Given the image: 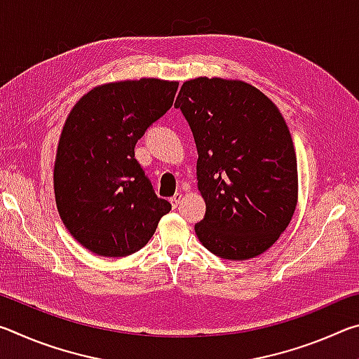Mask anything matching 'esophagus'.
<instances>
[{
	"mask_svg": "<svg viewBox=\"0 0 359 359\" xmlns=\"http://www.w3.org/2000/svg\"><path fill=\"white\" fill-rule=\"evenodd\" d=\"M182 199H184V194L182 193H175L174 196L169 199V201H171V204H172V208H177V205L182 203Z\"/></svg>",
	"mask_w": 359,
	"mask_h": 359,
	"instance_id": "34e87169",
	"label": "esophagus"
}]
</instances>
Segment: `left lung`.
Instances as JSON below:
<instances>
[{
    "instance_id": "1",
    "label": "left lung",
    "mask_w": 359,
    "mask_h": 359,
    "mask_svg": "<svg viewBox=\"0 0 359 359\" xmlns=\"http://www.w3.org/2000/svg\"><path fill=\"white\" fill-rule=\"evenodd\" d=\"M198 149L205 217L194 224L217 257L245 261L276 244L297 204L296 151L278 107L244 81L196 77L174 102Z\"/></svg>"
}]
</instances>
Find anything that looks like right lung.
Wrapping results in <instances>:
<instances>
[{
  "mask_svg": "<svg viewBox=\"0 0 359 359\" xmlns=\"http://www.w3.org/2000/svg\"><path fill=\"white\" fill-rule=\"evenodd\" d=\"M179 82L142 77L98 85L79 100L60 135L53 191L79 244L100 257H128L171 210L135 158L145 130L172 106Z\"/></svg>",
  "mask_w": 359,
  "mask_h": 359,
  "instance_id": "obj_1",
  "label": "right lung"
}]
</instances>
